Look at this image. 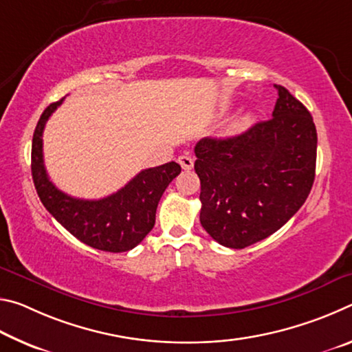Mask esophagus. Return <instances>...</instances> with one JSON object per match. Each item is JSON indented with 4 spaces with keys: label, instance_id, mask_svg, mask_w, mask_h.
Returning a JSON list of instances; mask_svg holds the SVG:
<instances>
[{
    "label": "esophagus",
    "instance_id": "obj_1",
    "mask_svg": "<svg viewBox=\"0 0 352 352\" xmlns=\"http://www.w3.org/2000/svg\"><path fill=\"white\" fill-rule=\"evenodd\" d=\"M178 163H180V166L184 170H189L194 168V160L190 158L189 155H182V157H178Z\"/></svg>",
    "mask_w": 352,
    "mask_h": 352
}]
</instances>
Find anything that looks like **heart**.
<instances>
[{"label": "heart", "mask_w": 352, "mask_h": 352, "mask_svg": "<svg viewBox=\"0 0 352 352\" xmlns=\"http://www.w3.org/2000/svg\"><path fill=\"white\" fill-rule=\"evenodd\" d=\"M252 121H253V118L250 115H245V116L237 119L231 129H233V132H242V130H245L247 127L252 126Z\"/></svg>", "instance_id": "1"}]
</instances>
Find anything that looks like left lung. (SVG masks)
Instances as JSON below:
<instances>
[{
  "mask_svg": "<svg viewBox=\"0 0 352 352\" xmlns=\"http://www.w3.org/2000/svg\"><path fill=\"white\" fill-rule=\"evenodd\" d=\"M273 118L231 138L194 147L200 178V223L214 241L245 248L278 231L305 204L317 163L311 113L275 85Z\"/></svg>",
  "mask_w": 352,
  "mask_h": 352,
  "instance_id": "obj_1",
  "label": "left lung"
}]
</instances>
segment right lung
Here are the masks:
<instances>
[{
    "mask_svg": "<svg viewBox=\"0 0 352 352\" xmlns=\"http://www.w3.org/2000/svg\"><path fill=\"white\" fill-rule=\"evenodd\" d=\"M63 99L46 107L32 138V180L41 204L58 223L80 242L102 252L121 253L135 248L151 233L155 212L169 183L180 174L175 162L141 170L126 186L99 200L76 199L62 192L50 180L43 163L46 121Z\"/></svg>",
    "mask_w": 352,
    "mask_h": 352,
    "instance_id": "add662e5",
    "label": "right lung"
}]
</instances>
